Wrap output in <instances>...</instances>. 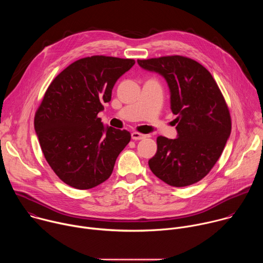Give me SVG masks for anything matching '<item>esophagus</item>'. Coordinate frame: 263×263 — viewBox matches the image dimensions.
I'll return each instance as SVG.
<instances>
[{
	"label": "esophagus",
	"instance_id": "obj_1",
	"mask_svg": "<svg viewBox=\"0 0 263 263\" xmlns=\"http://www.w3.org/2000/svg\"><path fill=\"white\" fill-rule=\"evenodd\" d=\"M131 137H132V139H134V140H140V139H144V138L146 137V135L141 134V133H138V132H132V133H131Z\"/></svg>",
	"mask_w": 263,
	"mask_h": 263
}]
</instances>
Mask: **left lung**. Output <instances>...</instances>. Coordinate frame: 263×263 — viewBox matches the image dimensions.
I'll list each match as a JSON object with an SVG mask.
<instances>
[{
	"label": "left lung",
	"instance_id": "8db88e82",
	"mask_svg": "<svg viewBox=\"0 0 263 263\" xmlns=\"http://www.w3.org/2000/svg\"><path fill=\"white\" fill-rule=\"evenodd\" d=\"M137 62L166 80L171 109L177 116L178 138L157 137V152L148 160L149 168L171 186L199 182L214 166L230 136L226 101L212 74L196 60L174 55Z\"/></svg>",
	"mask_w": 263,
	"mask_h": 263
}]
</instances>
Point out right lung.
I'll return each instance as SVG.
<instances>
[{
    "mask_svg": "<svg viewBox=\"0 0 263 263\" xmlns=\"http://www.w3.org/2000/svg\"><path fill=\"white\" fill-rule=\"evenodd\" d=\"M135 61L109 56L79 59L48 87L34 118L42 151L54 173L77 190L106 181L131 139L127 130L105 127L98 118L118 79Z\"/></svg>",
    "mask_w": 263,
    "mask_h": 263,
    "instance_id": "right-lung-1",
    "label": "right lung"
}]
</instances>
